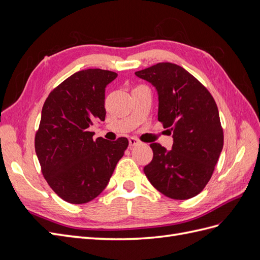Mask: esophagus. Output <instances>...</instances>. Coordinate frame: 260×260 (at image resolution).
<instances>
[{"instance_id": "obj_1", "label": "esophagus", "mask_w": 260, "mask_h": 260, "mask_svg": "<svg viewBox=\"0 0 260 260\" xmlns=\"http://www.w3.org/2000/svg\"><path fill=\"white\" fill-rule=\"evenodd\" d=\"M140 142H139V140L137 139V138H133V137H131V138H129V145L130 146H136V145H138Z\"/></svg>"}]
</instances>
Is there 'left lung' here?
Listing matches in <instances>:
<instances>
[{
    "mask_svg": "<svg viewBox=\"0 0 260 260\" xmlns=\"http://www.w3.org/2000/svg\"><path fill=\"white\" fill-rule=\"evenodd\" d=\"M136 76L155 86L158 120L174 138L169 151L151 144L154 156L144 174L167 198H194L208 183L223 147L216 102L196 78L171 62H158Z\"/></svg>",
    "mask_w": 260,
    "mask_h": 260,
    "instance_id": "obj_1",
    "label": "left lung"
}]
</instances>
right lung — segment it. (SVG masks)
<instances>
[{"label": "right lung", "instance_id": "obj_1", "mask_svg": "<svg viewBox=\"0 0 260 260\" xmlns=\"http://www.w3.org/2000/svg\"><path fill=\"white\" fill-rule=\"evenodd\" d=\"M117 74L85 69L70 76L44 102L35 147L46 182L72 204L91 202L104 191L127 138L94 140V121H104L105 88Z\"/></svg>", "mask_w": 260, "mask_h": 260}]
</instances>
